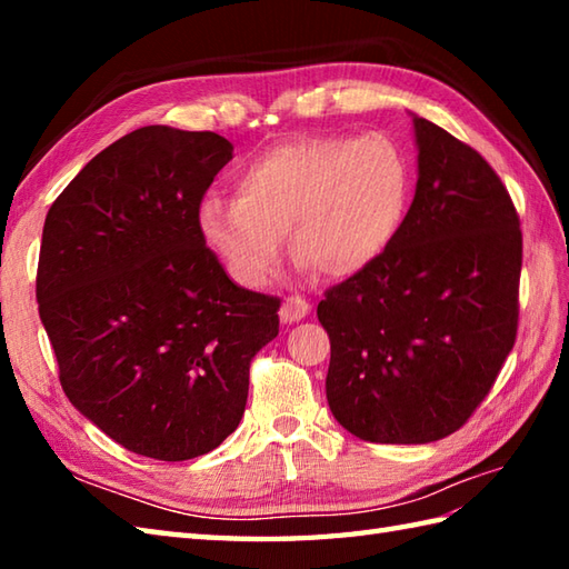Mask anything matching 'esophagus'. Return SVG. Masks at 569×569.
Listing matches in <instances>:
<instances>
[{
  "label": "esophagus",
  "mask_w": 569,
  "mask_h": 569,
  "mask_svg": "<svg viewBox=\"0 0 569 569\" xmlns=\"http://www.w3.org/2000/svg\"><path fill=\"white\" fill-rule=\"evenodd\" d=\"M308 312H310L308 300L300 298V296H291V298L283 300L281 312H278V316H281L283 322H298V320H303Z\"/></svg>",
  "instance_id": "obj_1"
}]
</instances>
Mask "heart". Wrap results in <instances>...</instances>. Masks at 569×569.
<instances>
[{
    "instance_id": "b5f03b06",
    "label": "heart",
    "mask_w": 569,
    "mask_h": 569,
    "mask_svg": "<svg viewBox=\"0 0 569 569\" xmlns=\"http://www.w3.org/2000/svg\"><path fill=\"white\" fill-rule=\"evenodd\" d=\"M410 168L383 134L310 137L257 156L234 198L200 202V234L247 288L273 278L291 234L293 257L325 276L361 273L393 244L408 212Z\"/></svg>"
}]
</instances>
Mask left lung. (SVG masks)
Returning <instances> with one entry per match:
<instances>
[{
  "label": "left lung",
  "instance_id": "left-lung-1",
  "mask_svg": "<svg viewBox=\"0 0 569 569\" xmlns=\"http://www.w3.org/2000/svg\"><path fill=\"white\" fill-rule=\"evenodd\" d=\"M418 183L401 232L318 306L325 391L359 440L422 445L459 430L518 330L521 220L481 153L413 117Z\"/></svg>",
  "mask_w": 569,
  "mask_h": 569
}]
</instances>
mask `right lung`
Wrapping results in <instances>:
<instances>
[{"mask_svg":"<svg viewBox=\"0 0 569 569\" xmlns=\"http://www.w3.org/2000/svg\"><path fill=\"white\" fill-rule=\"evenodd\" d=\"M234 147L141 127L100 151L46 214L36 298L70 403L163 462L214 450L244 416L249 367L281 298L239 288L204 244L200 202Z\"/></svg>","mask_w":569,"mask_h":569,"instance_id":"obj_1","label":"right lung"}]
</instances>
